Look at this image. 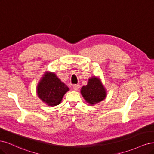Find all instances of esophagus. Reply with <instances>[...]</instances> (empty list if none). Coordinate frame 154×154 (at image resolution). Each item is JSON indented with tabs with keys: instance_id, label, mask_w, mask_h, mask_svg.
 <instances>
[{
	"instance_id": "1",
	"label": "esophagus",
	"mask_w": 154,
	"mask_h": 154,
	"mask_svg": "<svg viewBox=\"0 0 154 154\" xmlns=\"http://www.w3.org/2000/svg\"><path fill=\"white\" fill-rule=\"evenodd\" d=\"M79 88V86L78 85V84H74V85L73 86V89L74 90H78V89Z\"/></svg>"
}]
</instances>
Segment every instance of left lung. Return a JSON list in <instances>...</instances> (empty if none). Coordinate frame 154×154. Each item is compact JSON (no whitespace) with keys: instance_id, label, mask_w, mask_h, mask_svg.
<instances>
[{"instance_id":"1","label":"left lung","mask_w":154,"mask_h":154,"mask_svg":"<svg viewBox=\"0 0 154 154\" xmlns=\"http://www.w3.org/2000/svg\"><path fill=\"white\" fill-rule=\"evenodd\" d=\"M81 93L85 100L91 106L102 101L107 95L106 90L100 79L95 76L88 79V84L81 88Z\"/></svg>"}]
</instances>
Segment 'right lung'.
I'll use <instances>...</instances> for the list:
<instances>
[{"label": "right lung", "mask_w": 154, "mask_h": 154, "mask_svg": "<svg viewBox=\"0 0 154 154\" xmlns=\"http://www.w3.org/2000/svg\"><path fill=\"white\" fill-rule=\"evenodd\" d=\"M68 91V87L61 81L54 73L46 72L37 86V95L47 105L54 107L59 105Z\"/></svg>", "instance_id": "add662e5"}]
</instances>
